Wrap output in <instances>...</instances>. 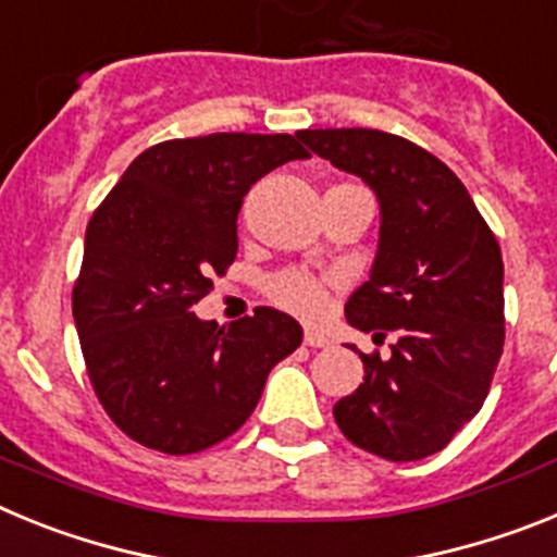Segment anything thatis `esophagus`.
<instances>
[{
    "label": "esophagus",
    "mask_w": 557,
    "mask_h": 557,
    "mask_svg": "<svg viewBox=\"0 0 557 557\" xmlns=\"http://www.w3.org/2000/svg\"><path fill=\"white\" fill-rule=\"evenodd\" d=\"M304 343H307L309 348H329V346H332V339H329L326 334H321V332H307V334H304Z\"/></svg>",
    "instance_id": "34e87169"
}]
</instances>
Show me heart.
Returning a JSON list of instances; mask_svg holds the SVG:
<instances>
[{
  "mask_svg": "<svg viewBox=\"0 0 557 557\" xmlns=\"http://www.w3.org/2000/svg\"><path fill=\"white\" fill-rule=\"evenodd\" d=\"M270 295L278 307L301 314V318H314L326 307L323 282H318L314 275L304 273V270H287V273L275 275L270 282Z\"/></svg>",
  "mask_w": 557,
  "mask_h": 557,
  "instance_id": "1",
  "label": "heart"
}]
</instances>
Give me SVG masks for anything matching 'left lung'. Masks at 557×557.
Returning a JSON list of instances; mask_svg holds the SVG:
<instances>
[{
    "label": "left lung",
    "mask_w": 557,
    "mask_h": 557,
    "mask_svg": "<svg viewBox=\"0 0 557 557\" xmlns=\"http://www.w3.org/2000/svg\"><path fill=\"white\" fill-rule=\"evenodd\" d=\"M314 156L362 178L379 203L371 273L346 321L393 334L387 357L359 354L366 376L334 405L359 449L393 462L444 449L480 412L505 346V268L496 236L455 172L393 133H295Z\"/></svg>",
    "instance_id": "left-lung-1"
}]
</instances>
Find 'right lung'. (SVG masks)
<instances>
[{"label":"right lung","instance_id":"1","mask_svg":"<svg viewBox=\"0 0 557 557\" xmlns=\"http://www.w3.org/2000/svg\"><path fill=\"white\" fill-rule=\"evenodd\" d=\"M309 152L287 133L172 139L133 159L86 228L72 312L113 424L147 449L191 455L248 421L304 329L278 309L228 326L191 307L236 256L256 181Z\"/></svg>","mask_w":557,"mask_h":557}]
</instances>
